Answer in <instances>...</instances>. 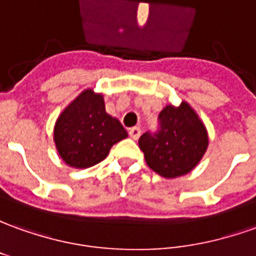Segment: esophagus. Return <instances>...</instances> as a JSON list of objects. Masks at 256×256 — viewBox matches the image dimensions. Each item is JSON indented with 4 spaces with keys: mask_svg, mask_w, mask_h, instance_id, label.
<instances>
[{
    "mask_svg": "<svg viewBox=\"0 0 256 256\" xmlns=\"http://www.w3.org/2000/svg\"><path fill=\"white\" fill-rule=\"evenodd\" d=\"M128 134H130V136H131L134 140H136V139L140 136V128H139V126H134V128H130Z\"/></svg>",
    "mask_w": 256,
    "mask_h": 256,
    "instance_id": "1",
    "label": "esophagus"
}]
</instances>
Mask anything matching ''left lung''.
Segmentation results:
<instances>
[{
  "label": "left lung",
  "instance_id": "8db88e82",
  "mask_svg": "<svg viewBox=\"0 0 256 256\" xmlns=\"http://www.w3.org/2000/svg\"><path fill=\"white\" fill-rule=\"evenodd\" d=\"M208 144L205 125L185 102L178 107L166 106L158 114V131L139 138L146 164L166 178L181 177L195 168Z\"/></svg>",
  "mask_w": 256,
  "mask_h": 256
}]
</instances>
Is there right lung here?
<instances>
[{
	"instance_id": "obj_1",
	"label": "right lung",
	"mask_w": 256,
	"mask_h": 256,
	"mask_svg": "<svg viewBox=\"0 0 256 256\" xmlns=\"http://www.w3.org/2000/svg\"><path fill=\"white\" fill-rule=\"evenodd\" d=\"M128 136L117 118L106 112L104 100L92 89L84 90L58 117L54 142L61 158L75 168L104 160L111 146Z\"/></svg>"
}]
</instances>
